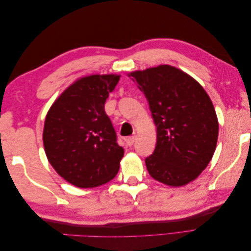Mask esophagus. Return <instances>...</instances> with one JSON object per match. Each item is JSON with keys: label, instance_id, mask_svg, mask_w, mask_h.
<instances>
[{"label": "esophagus", "instance_id": "34e87169", "mask_svg": "<svg viewBox=\"0 0 251 251\" xmlns=\"http://www.w3.org/2000/svg\"><path fill=\"white\" fill-rule=\"evenodd\" d=\"M135 140H136V136L134 135V136H130V137H127L126 139V144L128 147H132L133 144H134V142H135Z\"/></svg>", "mask_w": 251, "mask_h": 251}]
</instances>
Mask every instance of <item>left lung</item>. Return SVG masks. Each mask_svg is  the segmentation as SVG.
<instances>
[{
  "label": "left lung",
  "mask_w": 251,
  "mask_h": 251,
  "mask_svg": "<svg viewBox=\"0 0 251 251\" xmlns=\"http://www.w3.org/2000/svg\"><path fill=\"white\" fill-rule=\"evenodd\" d=\"M148 100L157 128L154 153L146 158L149 174L171 186L195 180L215 153L219 124L200 83L177 68L161 65L128 74Z\"/></svg>",
  "instance_id": "1"
}]
</instances>
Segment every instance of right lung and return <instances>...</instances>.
I'll use <instances>...</instances> for the list:
<instances>
[{"instance_id":"obj_1","label":"right lung","mask_w":251,"mask_h":251,"mask_svg":"<svg viewBox=\"0 0 251 251\" xmlns=\"http://www.w3.org/2000/svg\"><path fill=\"white\" fill-rule=\"evenodd\" d=\"M119 75H90L67 88L45 119L43 140L50 164L80 187H96L116 176L124 149L104 112Z\"/></svg>"}]
</instances>
